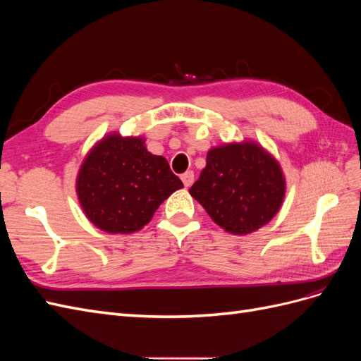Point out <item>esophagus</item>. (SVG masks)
Segmentation results:
<instances>
[{
    "mask_svg": "<svg viewBox=\"0 0 361 361\" xmlns=\"http://www.w3.org/2000/svg\"><path fill=\"white\" fill-rule=\"evenodd\" d=\"M180 179H182V182H183L185 187L190 188L191 185H192V182H194V173H192V171H187V173H183Z\"/></svg>",
    "mask_w": 361,
    "mask_h": 361,
    "instance_id": "34e87169",
    "label": "esophagus"
}]
</instances>
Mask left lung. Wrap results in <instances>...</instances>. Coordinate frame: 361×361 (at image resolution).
Returning a JSON list of instances; mask_svg holds the SVG:
<instances>
[{
	"label": "left lung",
	"instance_id": "1",
	"mask_svg": "<svg viewBox=\"0 0 361 361\" xmlns=\"http://www.w3.org/2000/svg\"><path fill=\"white\" fill-rule=\"evenodd\" d=\"M227 233L248 235L268 224L285 200L286 178L279 161L253 140L207 150L206 167L190 188Z\"/></svg>",
	"mask_w": 361,
	"mask_h": 361
}]
</instances>
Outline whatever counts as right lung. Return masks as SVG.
<instances>
[{"instance_id": "obj_1", "label": "right lung", "mask_w": 361, "mask_h": 361, "mask_svg": "<svg viewBox=\"0 0 361 361\" xmlns=\"http://www.w3.org/2000/svg\"><path fill=\"white\" fill-rule=\"evenodd\" d=\"M76 195L89 221L106 233H135L159 204L183 188L167 159L152 155L145 137L104 135L76 174Z\"/></svg>"}]
</instances>
